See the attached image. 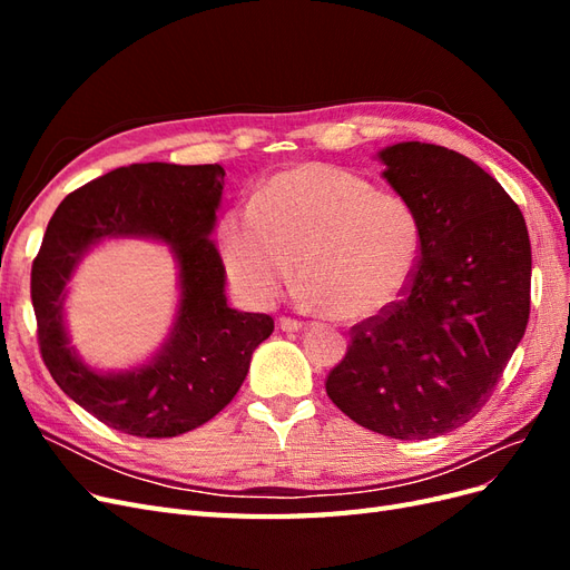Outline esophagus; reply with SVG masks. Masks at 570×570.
Segmentation results:
<instances>
[{"label":"esophagus","mask_w":570,"mask_h":570,"mask_svg":"<svg viewBox=\"0 0 570 570\" xmlns=\"http://www.w3.org/2000/svg\"><path fill=\"white\" fill-rule=\"evenodd\" d=\"M302 327H304V323L297 321V318H281V331L283 333H297V331H302Z\"/></svg>","instance_id":"obj_1"}]
</instances>
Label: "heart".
I'll use <instances>...</instances> for the list:
<instances>
[{"label": "heart", "mask_w": 570, "mask_h": 570, "mask_svg": "<svg viewBox=\"0 0 570 570\" xmlns=\"http://www.w3.org/2000/svg\"><path fill=\"white\" fill-rule=\"evenodd\" d=\"M230 283L254 304H273L292 281L337 321H366L404 297L419 264L411 209L347 170L297 164L268 176L252 204L218 223Z\"/></svg>", "instance_id": "b5f03b06"}]
</instances>
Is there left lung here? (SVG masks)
<instances>
[{"instance_id": "8db88e82", "label": "left lung", "mask_w": 570, "mask_h": 570, "mask_svg": "<svg viewBox=\"0 0 570 570\" xmlns=\"http://www.w3.org/2000/svg\"><path fill=\"white\" fill-rule=\"evenodd\" d=\"M419 226L406 297L354 327L325 392L352 421L428 440L485 406L530 316V237L519 206L463 154L396 142L375 154Z\"/></svg>"}]
</instances>
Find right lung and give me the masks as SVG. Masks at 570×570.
<instances>
[{
  "mask_svg": "<svg viewBox=\"0 0 570 570\" xmlns=\"http://www.w3.org/2000/svg\"><path fill=\"white\" fill-rule=\"evenodd\" d=\"M226 170L218 164H130L68 195L51 216L30 275L45 366L76 404L120 433L176 438L212 421L245 383L254 350L273 333L266 314L237 312L212 239ZM105 238H151L179 268V306L145 365H85L65 331V285Z\"/></svg>",
  "mask_w": 570,
  "mask_h": 570,
  "instance_id": "right-lung-1",
  "label": "right lung"
}]
</instances>
